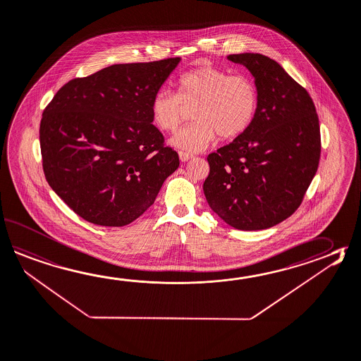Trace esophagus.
Listing matches in <instances>:
<instances>
[{"label": "esophagus", "mask_w": 361, "mask_h": 361, "mask_svg": "<svg viewBox=\"0 0 361 361\" xmlns=\"http://www.w3.org/2000/svg\"><path fill=\"white\" fill-rule=\"evenodd\" d=\"M178 157H180L181 162H188V161H190L192 158H194V155L190 154V153H186V152H178Z\"/></svg>", "instance_id": "esophagus-1"}]
</instances>
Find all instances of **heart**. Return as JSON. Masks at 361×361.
Segmentation results:
<instances>
[{
  "label": "heart",
  "instance_id": "obj_1",
  "mask_svg": "<svg viewBox=\"0 0 361 361\" xmlns=\"http://www.w3.org/2000/svg\"><path fill=\"white\" fill-rule=\"evenodd\" d=\"M258 92L245 74H230L211 64L198 66L177 80V94L162 87L152 97L154 125L173 133L184 121L185 106L195 119L175 135L172 144L190 152L206 149L219 137L230 140L248 130L257 111Z\"/></svg>",
  "mask_w": 361,
  "mask_h": 361
}]
</instances>
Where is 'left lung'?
<instances>
[{"instance_id": "8db88e82", "label": "left lung", "mask_w": 361, "mask_h": 361, "mask_svg": "<svg viewBox=\"0 0 361 361\" xmlns=\"http://www.w3.org/2000/svg\"><path fill=\"white\" fill-rule=\"evenodd\" d=\"M228 59L255 77L257 111L245 133L207 157L203 192L230 226L262 230L301 206L320 159L319 118L309 92L275 60L253 52Z\"/></svg>"}]
</instances>
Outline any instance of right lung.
Instances as JSON below:
<instances>
[{
  "instance_id": "right-lung-1",
  "label": "right lung",
  "mask_w": 361,
  "mask_h": 361,
  "mask_svg": "<svg viewBox=\"0 0 361 361\" xmlns=\"http://www.w3.org/2000/svg\"><path fill=\"white\" fill-rule=\"evenodd\" d=\"M180 58L114 64L66 83L44 108V177L83 220L125 226L154 203L180 161L152 125V97Z\"/></svg>"
}]
</instances>
